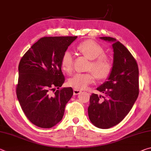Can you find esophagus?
Listing matches in <instances>:
<instances>
[{
  "instance_id": "1",
  "label": "esophagus",
  "mask_w": 151,
  "mask_h": 151,
  "mask_svg": "<svg viewBox=\"0 0 151 151\" xmlns=\"http://www.w3.org/2000/svg\"><path fill=\"white\" fill-rule=\"evenodd\" d=\"M81 93V91H80V90L76 89V88H75V89L73 90V93H74V95H79Z\"/></svg>"
}]
</instances>
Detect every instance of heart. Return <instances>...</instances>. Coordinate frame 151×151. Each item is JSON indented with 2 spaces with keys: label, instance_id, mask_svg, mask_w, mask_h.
I'll return each instance as SVG.
<instances>
[{
  "label": "heart",
  "instance_id": "obj_1",
  "mask_svg": "<svg viewBox=\"0 0 151 151\" xmlns=\"http://www.w3.org/2000/svg\"><path fill=\"white\" fill-rule=\"evenodd\" d=\"M77 50L83 56L91 60L88 70L92 73H77L68 80V85L78 90H83L94 82L95 76L98 80H106L113 70V63L105 54V50L101 45L91 40H86L78 45ZM62 68L70 74L73 70V59L71 54L65 52L60 60Z\"/></svg>",
  "mask_w": 151,
  "mask_h": 151
}]
</instances>
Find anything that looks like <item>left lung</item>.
Instances as JSON below:
<instances>
[{"instance_id": "8db88e82", "label": "left lung", "mask_w": 151, "mask_h": 151, "mask_svg": "<svg viewBox=\"0 0 151 151\" xmlns=\"http://www.w3.org/2000/svg\"><path fill=\"white\" fill-rule=\"evenodd\" d=\"M100 38L112 42L113 70L107 81L97 88L103 95H91L88 115L93 125L107 129L121 122L137 99L139 71L135 58L122 43L113 37Z\"/></svg>"}]
</instances>
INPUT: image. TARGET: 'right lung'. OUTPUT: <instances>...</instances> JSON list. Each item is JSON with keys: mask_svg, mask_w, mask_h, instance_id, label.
<instances>
[{"mask_svg": "<svg viewBox=\"0 0 151 151\" xmlns=\"http://www.w3.org/2000/svg\"><path fill=\"white\" fill-rule=\"evenodd\" d=\"M76 37L40 38L19 64L17 97L25 116L38 127L50 128L58 124L73 96L71 87L60 88L65 81L60 60ZM56 88L58 89L55 90Z\"/></svg>", "mask_w": 151, "mask_h": 151, "instance_id": "1", "label": "right lung"}]
</instances>
